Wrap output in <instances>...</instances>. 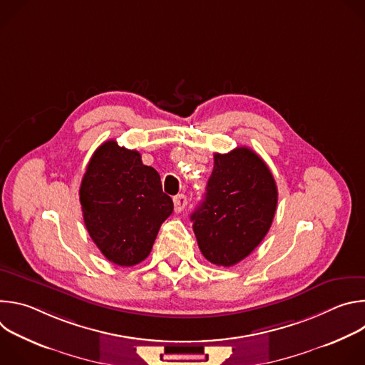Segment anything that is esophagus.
<instances>
[{"label":"esophagus","mask_w":365,"mask_h":365,"mask_svg":"<svg viewBox=\"0 0 365 365\" xmlns=\"http://www.w3.org/2000/svg\"><path fill=\"white\" fill-rule=\"evenodd\" d=\"M173 203H175V211H176V212H182L183 207H185L186 203H187V197H186L185 195L179 193V195H176V196L173 197Z\"/></svg>","instance_id":"34e87169"}]
</instances>
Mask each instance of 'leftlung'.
I'll return each mask as SVG.
<instances>
[{"mask_svg": "<svg viewBox=\"0 0 365 365\" xmlns=\"http://www.w3.org/2000/svg\"><path fill=\"white\" fill-rule=\"evenodd\" d=\"M276 206L274 178L257 153H215L205 197L190 215L200 252L217 266L240 263L269 232Z\"/></svg>", "mask_w": 365, "mask_h": 365, "instance_id": "1", "label": "left lung"}]
</instances>
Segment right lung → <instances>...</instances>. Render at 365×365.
Segmentation results:
<instances>
[{"label": "right lung", "mask_w": 365, "mask_h": 365, "mask_svg": "<svg viewBox=\"0 0 365 365\" xmlns=\"http://www.w3.org/2000/svg\"><path fill=\"white\" fill-rule=\"evenodd\" d=\"M79 199L85 227L111 263L131 267L150 254L160 225L173 212L159 173L141 154L115 140L101 144L88 163Z\"/></svg>", "instance_id": "obj_1"}]
</instances>
